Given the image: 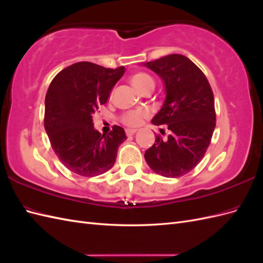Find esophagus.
Wrapping results in <instances>:
<instances>
[{
    "label": "esophagus",
    "instance_id": "obj_1",
    "mask_svg": "<svg viewBox=\"0 0 263 263\" xmlns=\"http://www.w3.org/2000/svg\"><path fill=\"white\" fill-rule=\"evenodd\" d=\"M135 133H136V130H135V129H126V135L128 137L133 136V135H135Z\"/></svg>",
    "mask_w": 263,
    "mask_h": 263
}]
</instances>
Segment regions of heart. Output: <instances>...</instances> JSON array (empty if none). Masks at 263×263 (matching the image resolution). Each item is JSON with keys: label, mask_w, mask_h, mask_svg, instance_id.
<instances>
[{"label": "heart", "mask_w": 263, "mask_h": 263, "mask_svg": "<svg viewBox=\"0 0 263 263\" xmlns=\"http://www.w3.org/2000/svg\"><path fill=\"white\" fill-rule=\"evenodd\" d=\"M132 84L136 87L139 92H142L147 87H154L155 81L154 79L151 78L149 74L139 72L134 74L130 79ZM148 116V112L144 109H138V110H132V112H127L122 116V122L128 127H137L139 126L142 121Z\"/></svg>", "instance_id": "obj_1"}]
</instances>
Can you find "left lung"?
<instances>
[{
  "label": "left lung",
  "instance_id": "8db88e82",
  "mask_svg": "<svg viewBox=\"0 0 263 263\" xmlns=\"http://www.w3.org/2000/svg\"><path fill=\"white\" fill-rule=\"evenodd\" d=\"M142 66L160 77L165 87L163 105L151 123L170 130L168 139L157 135L145 159L162 177H182L200 163L211 144L216 126L212 87L185 55L173 53Z\"/></svg>",
  "mask_w": 263,
  "mask_h": 263
}]
</instances>
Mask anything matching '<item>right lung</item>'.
<instances>
[{"label": "right lung", "mask_w": 263, "mask_h": 263, "mask_svg": "<svg viewBox=\"0 0 263 263\" xmlns=\"http://www.w3.org/2000/svg\"><path fill=\"white\" fill-rule=\"evenodd\" d=\"M124 72V67L109 69L77 62L60 71L48 87L46 133L59 160L79 176L95 177L108 171L115 163L118 147L127 139L121 126L115 125L108 135H102L92 119Z\"/></svg>", "instance_id": "add662e5"}]
</instances>
